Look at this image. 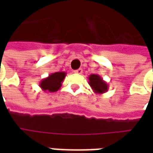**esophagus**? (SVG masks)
<instances>
[{
	"mask_svg": "<svg viewBox=\"0 0 153 153\" xmlns=\"http://www.w3.org/2000/svg\"><path fill=\"white\" fill-rule=\"evenodd\" d=\"M74 73L78 74H81L83 73V70H82V69H78V70H74Z\"/></svg>",
	"mask_w": 153,
	"mask_h": 153,
	"instance_id": "obj_1",
	"label": "esophagus"
}]
</instances>
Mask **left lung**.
I'll list each match as a JSON object with an SVG mask.
<instances>
[{"instance_id": "1", "label": "left lung", "mask_w": 153, "mask_h": 153, "mask_svg": "<svg viewBox=\"0 0 153 153\" xmlns=\"http://www.w3.org/2000/svg\"><path fill=\"white\" fill-rule=\"evenodd\" d=\"M88 84L93 92L97 94H102L108 91V84L98 74H90L88 76Z\"/></svg>"}]
</instances>
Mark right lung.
Wrapping results in <instances>:
<instances>
[{
  "mask_svg": "<svg viewBox=\"0 0 153 153\" xmlns=\"http://www.w3.org/2000/svg\"><path fill=\"white\" fill-rule=\"evenodd\" d=\"M65 72H55L49 74L39 83V87L44 93H55L60 89L64 79L65 78Z\"/></svg>",
  "mask_w": 153,
  "mask_h": 153,
  "instance_id": "obj_1",
  "label": "right lung"
}]
</instances>
